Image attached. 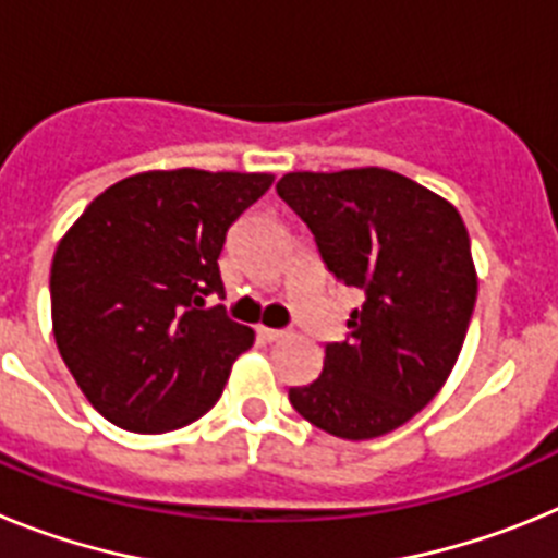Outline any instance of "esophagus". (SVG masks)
<instances>
[{"label":"esophagus","instance_id":"esophagus-1","mask_svg":"<svg viewBox=\"0 0 558 558\" xmlns=\"http://www.w3.org/2000/svg\"><path fill=\"white\" fill-rule=\"evenodd\" d=\"M256 332H259V338H263V340H268V343H274V340L284 338V329H270V327H259V329H256Z\"/></svg>","mask_w":558,"mask_h":558}]
</instances>
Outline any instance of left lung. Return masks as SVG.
Wrapping results in <instances>:
<instances>
[{
	"label": "left lung",
	"mask_w": 558,
	"mask_h": 558,
	"mask_svg": "<svg viewBox=\"0 0 558 558\" xmlns=\"http://www.w3.org/2000/svg\"><path fill=\"white\" fill-rule=\"evenodd\" d=\"M276 192L329 274L366 299L290 405L329 436H386L441 391L461 354L477 295L466 226L450 201L383 167L288 172Z\"/></svg>",
	"instance_id": "obj_1"
}]
</instances>
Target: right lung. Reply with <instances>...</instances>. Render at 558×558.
I'll return each mask as SVG.
<instances>
[{
  "label": "right lung",
  "mask_w": 558,
  "mask_h": 558,
  "mask_svg": "<svg viewBox=\"0 0 558 558\" xmlns=\"http://www.w3.org/2000/svg\"><path fill=\"white\" fill-rule=\"evenodd\" d=\"M270 172H136L86 206L52 256L58 352L111 425L167 433L204 416L254 329L223 304L226 231Z\"/></svg>",
  "instance_id": "obj_1"
}]
</instances>
